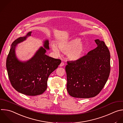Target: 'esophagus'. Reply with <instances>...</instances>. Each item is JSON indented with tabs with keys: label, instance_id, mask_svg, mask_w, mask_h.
Returning a JSON list of instances; mask_svg holds the SVG:
<instances>
[{
	"label": "esophagus",
	"instance_id": "1",
	"mask_svg": "<svg viewBox=\"0 0 123 123\" xmlns=\"http://www.w3.org/2000/svg\"><path fill=\"white\" fill-rule=\"evenodd\" d=\"M64 66V63L63 62H62L61 63V64H60V67H63V66Z\"/></svg>",
	"mask_w": 123,
	"mask_h": 123
}]
</instances>
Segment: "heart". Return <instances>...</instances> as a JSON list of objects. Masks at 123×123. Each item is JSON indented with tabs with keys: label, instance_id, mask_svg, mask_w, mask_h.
Masks as SVG:
<instances>
[{
	"label": "heart",
	"instance_id": "1",
	"mask_svg": "<svg viewBox=\"0 0 123 123\" xmlns=\"http://www.w3.org/2000/svg\"><path fill=\"white\" fill-rule=\"evenodd\" d=\"M53 50L57 54H59V49L64 53H66L67 57L71 60L76 61L80 59L86 52L87 46L86 44L81 42V39L76 37L68 40L60 41L58 43V47L55 44H52Z\"/></svg>",
	"mask_w": 123,
	"mask_h": 123
}]
</instances>
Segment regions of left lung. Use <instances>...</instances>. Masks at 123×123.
Returning <instances> with one entry per match:
<instances>
[{
    "mask_svg": "<svg viewBox=\"0 0 123 123\" xmlns=\"http://www.w3.org/2000/svg\"><path fill=\"white\" fill-rule=\"evenodd\" d=\"M98 46L75 61H68L65 68L67 89L74 98H87L98 95L110 73V53L104 42L95 40Z\"/></svg>",
    "mask_w": 123,
    "mask_h": 123,
    "instance_id": "obj_1",
    "label": "left lung"
}]
</instances>
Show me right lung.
Listing matches in <instances>:
<instances>
[{"mask_svg": "<svg viewBox=\"0 0 123 123\" xmlns=\"http://www.w3.org/2000/svg\"><path fill=\"white\" fill-rule=\"evenodd\" d=\"M31 33L29 32L12 43L7 58L6 68L13 87L20 93L34 96L45 91L49 75L61 61L45 54L46 50H49L48 39L43 41V47H39L30 59L25 61L19 60L15 53L17 44L26 40Z\"/></svg>", "mask_w": 123, "mask_h": 123, "instance_id": "1", "label": "right lung"}]
</instances>
